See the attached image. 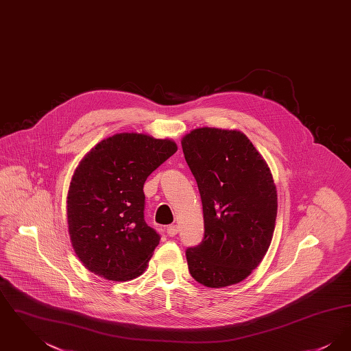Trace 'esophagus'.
Wrapping results in <instances>:
<instances>
[{
    "label": "esophagus",
    "mask_w": 351,
    "mask_h": 351,
    "mask_svg": "<svg viewBox=\"0 0 351 351\" xmlns=\"http://www.w3.org/2000/svg\"><path fill=\"white\" fill-rule=\"evenodd\" d=\"M178 232H179V229H178L176 225H169V226H167V234L169 237H175Z\"/></svg>",
    "instance_id": "esophagus-1"
}]
</instances>
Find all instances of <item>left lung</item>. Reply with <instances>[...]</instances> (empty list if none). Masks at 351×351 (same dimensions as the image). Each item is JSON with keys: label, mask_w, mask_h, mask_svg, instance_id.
Here are the masks:
<instances>
[{"label": "left lung", "mask_w": 351, "mask_h": 351, "mask_svg": "<svg viewBox=\"0 0 351 351\" xmlns=\"http://www.w3.org/2000/svg\"><path fill=\"white\" fill-rule=\"evenodd\" d=\"M200 191L204 239L188 249L192 278L209 288L245 280L272 241L278 193L271 169L239 130L199 128L182 138Z\"/></svg>", "instance_id": "8db88e82"}]
</instances>
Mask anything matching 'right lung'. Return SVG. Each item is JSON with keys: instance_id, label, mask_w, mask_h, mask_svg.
Masks as SVG:
<instances>
[{"instance_id": "obj_1", "label": "right lung", "mask_w": 351, "mask_h": 351, "mask_svg": "<svg viewBox=\"0 0 351 351\" xmlns=\"http://www.w3.org/2000/svg\"><path fill=\"white\" fill-rule=\"evenodd\" d=\"M176 151L169 138L118 133L84 156L67 196L69 238L84 267L113 282L145 272L160 237L145 221L143 184Z\"/></svg>"}]
</instances>
